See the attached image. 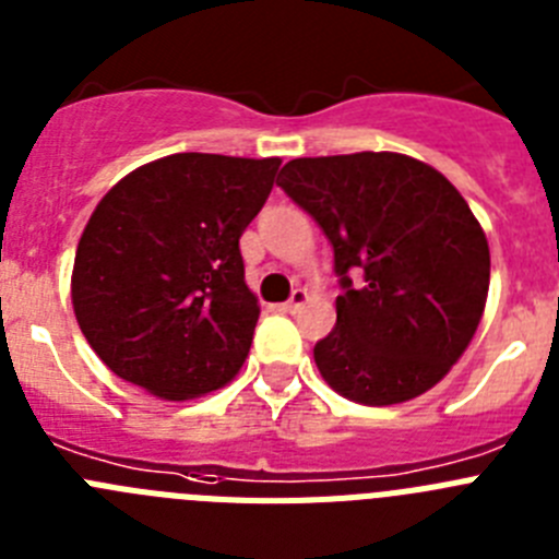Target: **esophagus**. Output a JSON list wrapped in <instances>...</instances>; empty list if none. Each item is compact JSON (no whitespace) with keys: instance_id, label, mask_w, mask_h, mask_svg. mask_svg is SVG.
Instances as JSON below:
<instances>
[{"instance_id":"1","label":"esophagus","mask_w":559,"mask_h":559,"mask_svg":"<svg viewBox=\"0 0 559 559\" xmlns=\"http://www.w3.org/2000/svg\"><path fill=\"white\" fill-rule=\"evenodd\" d=\"M305 302H308V290L296 288L294 294H290L288 302H285V310H288V313H296V310H302Z\"/></svg>"}]
</instances>
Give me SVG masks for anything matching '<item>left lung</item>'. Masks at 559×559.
Masks as SVG:
<instances>
[{"mask_svg":"<svg viewBox=\"0 0 559 559\" xmlns=\"http://www.w3.org/2000/svg\"><path fill=\"white\" fill-rule=\"evenodd\" d=\"M276 187L333 246L341 296L335 330L313 347L322 378L364 406L437 386L471 344L490 288L487 237L456 187L386 151L290 159Z\"/></svg>","mask_w":559,"mask_h":559,"instance_id":"left-lung-1","label":"left lung"}]
</instances>
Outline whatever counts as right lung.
Masks as SVG:
<instances>
[{
  "instance_id": "add662e5",
  "label": "right lung",
  "mask_w": 559,
  "mask_h": 559,
  "mask_svg": "<svg viewBox=\"0 0 559 559\" xmlns=\"http://www.w3.org/2000/svg\"><path fill=\"white\" fill-rule=\"evenodd\" d=\"M276 170L280 159L173 153L103 195L78 243L72 305L114 374L187 400L243 367L260 308L240 235Z\"/></svg>"
}]
</instances>
